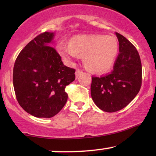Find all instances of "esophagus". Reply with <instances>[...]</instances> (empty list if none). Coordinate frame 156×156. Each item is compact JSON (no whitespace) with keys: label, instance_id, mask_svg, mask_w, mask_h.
<instances>
[{"label":"esophagus","instance_id":"1","mask_svg":"<svg viewBox=\"0 0 156 156\" xmlns=\"http://www.w3.org/2000/svg\"><path fill=\"white\" fill-rule=\"evenodd\" d=\"M83 73V72H82L81 70H79V69H77V70L76 71V78H78V77H79L80 75Z\"/></svg>","mask_w":156,"mask_h":156}]
</instances>
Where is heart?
Returning <instances> with one entry per match:
<instances>
[{
  "mask_svg": "<svg viewBox=\"0 0 156 156\" xmlns=\"http://www.w3.org/2000/svg\"><path fill=\"white\" fill-rule=\"evenodd\" d=\"M119 45L114 37L94 34L77 35L69 39V46L60 43L58 54L68 64L78 56L83 57L85 67L96 74H103L112 69L117 56Z\"/></svg>",
  "mask_w": 156,
  "mask_h": 156,
  "instance_id": "obj_1",
  "label": "heart"
}]
</instances>
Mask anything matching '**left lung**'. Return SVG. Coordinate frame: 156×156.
Returning a JSON list of instances; mask_svg holds the SVG:
<instances>
[{"label":"left lung","instance_id":"1","mask_svg":"<svg viewBox=\"0 0 156 156\" xmlns=\"http://www.w3.org/2000/svg\"><path fill=\"white\" fill-rule=\"evenodd\" d=\"M119 52L110 74L92 77L91 96L95 105L105 112H115L127 106L141 86V63L136 48L122 35L115 33Z\"/></svg>","mask_w":156,"mask_h":156}]
</instances>
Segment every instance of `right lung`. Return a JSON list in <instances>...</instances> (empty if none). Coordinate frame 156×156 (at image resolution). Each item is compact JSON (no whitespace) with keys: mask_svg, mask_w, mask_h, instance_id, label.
<instances>
[{"mask_svg":"<svg viewBox=\"0 0 156 156\" xmlns=\"http://www.w3.org/2000/svg\"><path fill=\"white\" fill-rule=\"evenodd\" d=\"M55 33L36 37L21 51L13 69L14 89L20 105L36 117L51 118L67 103V85L76 78L52 47Z\"/></svg>","mask_w":156,"mask_h":156,"instance_id":"obj_1","label":"right lung"}]
</instances>
